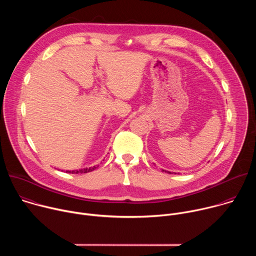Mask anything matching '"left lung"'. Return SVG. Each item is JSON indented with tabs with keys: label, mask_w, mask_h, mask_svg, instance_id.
Returning a JSON list of instances; mask_svg holds the SVG:
<instances>
[{
	"label": "left lung",
	"mask_w": 256,
	"mask_h": 256,
	"mask_svg": "<svg viewBox=\"0 0 256 256\" xmlns=\"http://www.w3.org/2000/svg\"><path fill=\"white\" fill-rule=\"evenodd\" d=\"M163 171H164V170H163ZM168 173H171V172H168Z\"/></svg>",
	"instance_id": "left-lung-1"
}]
</instances>
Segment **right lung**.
I'll return each instance as SVG.
<instances>
[{"instance_id": "add662e5", "label": "right lung", "mask_w": 256, "mask_h": 256, "mask_svg": "<svg viewBox=\"0 0 256 256\" xmlns=\"http://www.w3.org/2000/svg\"><path fill=\"white\" fill-rule=\"evenodd\" d=\"M97 167L96 166H93V167H89V168H84V169H79V170H72V171H66V173H88V172H91L93 170H95Z\"/></svg>"}]
</instances>
